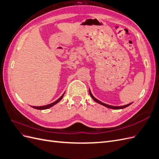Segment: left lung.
<instances>
[{"label":"left lung","instance_id":"left-lung-1","mask_svg":"<svg viewBox=\"0 0 159 159\" xmlns=\"http://www.w3.org/2000/svg\"><path fill=\"white\" fill-rule=\"evenodd\" d=\"M89 95H90V96L91 97V98H92V99L95 101V102H97V103H99V104H101V105H103V106L106 107H107V108H109V109H123V108H125V107L129 106V105H131V104H132V103H129V104L125 105H122V106H113V105H110L105 104V103H103V102H100L99 100L96 99V98L94 97V96L92 95V93H91V90H90L89 89Z\"/></svg>","mask_w":159,"mask_h":159}]
</instances>
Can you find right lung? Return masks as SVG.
<instances>
[{
	"label": "right lung",
	"mask_w": 159,
	"mask_h": 159,
	"mask_svg": "<svg viewBox=\"0 0 159 159\" xmlns=\"http://www.w3.org/2000/svg\"><path fill=\"white\" fill-rule=\"evenodd\" d=\"M64 93H65V92L63 93V95H62L58 99H57L56 101H55L54 102H53V103H50V104L46 105H44V106H39V107L31 106V107H32V108H34V109H39V110H44V109H48V108H50V107H52V106H54V105H56V103H57L60 102L61 99L62 98H63Z\"/></svg>",
	"instance_id": "obj_1"
}]
</instances>
